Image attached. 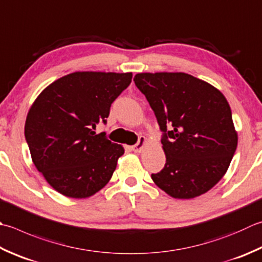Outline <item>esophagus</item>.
<instances>
[{
    "label": "esophagus",
    "instance_id": "34e87169",
    "mask_svg": "<svg viewBox=\"0 0 262 262\" xmlns=\"http://www.w3.org/2000/svg\"><path fill=\"white\" fill-rule=\"evenodd\" d=\"M145 143H146V138L144 136H140V137H138V142L136 143L134 146H132V150L134 152H141L142 148L144 147Z\"/></svg>",
    "mask_w": 262,
    "mask_h": 262
}]
</instances>
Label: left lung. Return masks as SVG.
I'll return each mask as SVG.
<instances>
[{
	"instance_id": "obj_1",
	"label": "left lung",
	"mask_w": 262,
	"mask_h": 262,
	"mask_svg": "<svg viewBox=\"0 0 262 262\" xmlns=\"http://www.w3.org/2000/svg\"><path fill=\"white\" fill-rule=\"evenodd\" d=\"M162 132L166 165L151 177L175 199L208 192L226 173L237 147L232 111L216 87L185 73L134 77Z\"/></svg>"
}]
</instances>
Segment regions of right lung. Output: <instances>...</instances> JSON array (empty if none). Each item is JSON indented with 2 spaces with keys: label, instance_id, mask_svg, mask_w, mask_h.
<instances>
[{
  "label": "right lung",
  "instance_id": "obj_1",
  "mask_svg": "<svg viewBox=\"0 0 262 262\" xmlns=\"http://www.w3.org/2000/svg\"><path fill=\"white\" fill-rule=\"evenodd\" d=\"M132 73L77 71L53 81L29 109L25 137L35 167L64 196L94 195L110 181L124 147L105 133L110 107L132 83Z\"/></svg>",
  "mask_w": 262,
  "mask_h": 262
}]
</instances>
